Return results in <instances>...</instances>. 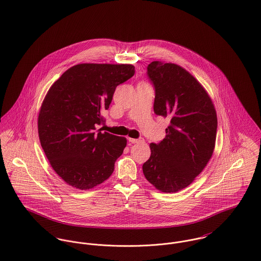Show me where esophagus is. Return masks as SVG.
Instances as JSON below:
<instances>
[{"mask_svg": "<svg viewBox=\"0 0 261 261\" xmlns=\"http://www.w3.org/2000/svg\"><path fill=\"white\" fill-rule=\"evenodd\" d=\"M128 141H129L130 143H132V144H135V143H139V142H141L142 140H141V139H134V138H128Z\"/></svg>", "mask_w": 261, "mask_h": 261, "instance_id": "1", "label": "esophagus"}]
</instances>
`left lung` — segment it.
<instances>
[{
  "label": "left lung",
  "mask_w": 261,
  "mask_h": 261,
  "mask_svg": "<svg viewBox=\"0 0 261 261\" xmlns=\"http://www.w3.org/2000/svg\"><path fill=\"white\" fill-rule=\"evenodd\" d=\"M147 75L155 88L154 113L168 118L170 125L161 142L150 144L143 173L156 189L173 193L190 185L210 160L216 111L202 85L179 65L154 61Z\"/></svg>",
  "instance_id": "8db88e82"
}]
</instances>
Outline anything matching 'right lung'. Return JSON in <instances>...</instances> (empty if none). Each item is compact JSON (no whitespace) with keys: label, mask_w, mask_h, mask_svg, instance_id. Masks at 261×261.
<instances>
[{"label":"right lung","mask_w":261,"mask_h":261,"mask_svg":"<svg viewBox=\"0 0 261 261\" xmlns=\"http://www.w3.org/2000/svg\"><path fill=\"white\" fill-rule=\"evenodd\" d=\"M134 73L130 64H78L49 89L38 117L39 139L52 168L70 186L92 189L113 173L127 140L96 129L117 86Z\"/></svg>","instance_id":"right-lung-1"}]
</instances>
